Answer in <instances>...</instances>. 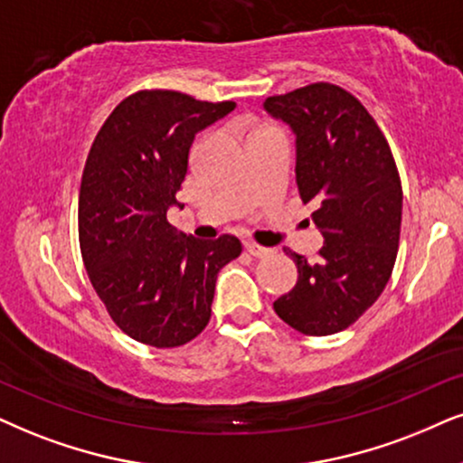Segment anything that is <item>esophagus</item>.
Here are the masks:
<instances>
[{
    "mask_svg": "<svg viewBox=\"0 0 463 463\" xmlns=\"http://www.w3.org/2000/svg\"><path fill=\"white\" fill-rule=\"evenodd\" d=\"M245 251L251 256H256V259H265V256L271 254V250L269 248H262V245L254 243V241H245Z\"/></svg>",
    "mask_w": 463,
    "mask_h": 463,
    "instance_id": "34e87169",
    "label": "esophagus"
}]
</instances>
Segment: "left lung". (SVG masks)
<instances>
[{"label":"left lung","instance_id":"left-lung-1","mask_svg":"<svg viewBox=\"0 0 463 463\" xmlns=\"http://www.w3.org/2000/svg\"><path fill=\"white\" fill-rule=\"evenodd\" d=\"M265 109L295 132L297 185L325 237L314 265L286 250L299 278L273 309L299 333L331 335L356 323L393 273L400 173L376 119L342 87L312 83L267 98Z\"/></svg>","mask_w":463,"mask_h":463}]
</instances>
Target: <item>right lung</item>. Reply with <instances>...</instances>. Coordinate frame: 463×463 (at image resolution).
Listing matches in <instances>:
<instances>
[{
    "label": "right lung",
    "mask_w": 463,
    "mask_h": 463,
    "mask_svg": "<svg viewBox=\"0 0 463 463\" xmlns=\"http://www.w3.org/2000/svg\"><path fill=\"white\" fill-rule=\"evenodd\" d=\"M232 109L143 90L117 104L91 143L79 192L80 256L113 323L147 346L194 339L212 318L220 269L241 254L237 237L196 241L166 220L196 132Z\"/></svg>",
    "instance_id": "obj_1"
}]
</instances>
